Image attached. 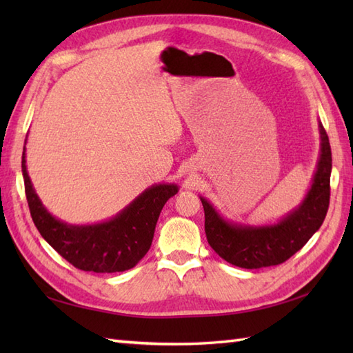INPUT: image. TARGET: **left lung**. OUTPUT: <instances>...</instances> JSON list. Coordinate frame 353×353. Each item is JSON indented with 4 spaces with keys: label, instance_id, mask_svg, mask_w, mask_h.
Wrapping results in <instances>:
<instances>
[{
    "label": "left lung",
    "instance_id": "1",
    "mask_svg": "<svg viewBox=\"0 0 353 353\" xmlns=\"http://www.w3.org/2000/svg\"><path fill=\"white\" fill-rule=\"evenodd\" d=\"M320 153L311 186L303 200L282 219L267 224L238 223L224 219L208 199L201 197L205 209V232L209 245L229 264L241 268L277 265L291 258L316 234L329 208V182L332 154L323 124L319 121Z\"/></svg>",
    "mask_w": 353,
    "mask_h": 353
}]
</instances>
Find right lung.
<instances>
[{"mask_svg":"<svg viewBox=\"0 0 353 353\" xmlns=\"http://www.w3.org/2000/svg\"><path fill=\"white\" fill-rule=\"evenodd\" d=\"M27 144V139H26ZM26 144L22 177L34 226L62 258L83 272L117 273L130 270L145 256L163 205L176 196V183H154L110 219L71 224L52 215L37 196L27 171Z\"/></svg>","mask_w":353,"mask_h":353,"instance_id":"1","label":"right lung"}]
</instances>
